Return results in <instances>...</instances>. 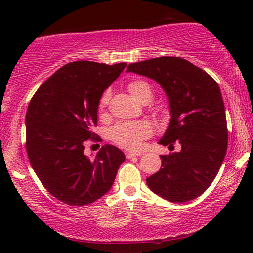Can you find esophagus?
<instances>
[{"label":"esophagus","instance_id":"34e87169","mask_svg":"<svg viewBox=\"0 0 253 253\" xmlns=\"http://www.w3.org/2000/svg\"><path fill=\"white\" fill-rule=\"evenodd\" d=\"M140 155H143L142 153H132V152H129V153H126V158H128V160H129V158H132V157H135V156H140Z\"/></svg>","mask_w":253,"mask_h":253}]
</instances>
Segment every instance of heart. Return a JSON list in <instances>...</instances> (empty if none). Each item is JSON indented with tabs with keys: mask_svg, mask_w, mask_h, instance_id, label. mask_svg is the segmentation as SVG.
I'll use <instances>...</instances> for the list:
<instances>
[{
	"mask_svg": "<svg viewBox=\"0 0 253 253\" xmlns=\"http://www.w3.org/2000/svg\"><path fill=\"white\" fill-rule=\"evenodd\" d=\"M128 91L136 100L143 102L152 98V89L147 83L143 80H134L127 85ZM109 101V91H105L100 97L99 110H104ZM152 134V127L145 122L119 123L109 131L110 139L115 144L127 149H138L143 140L148 138Z\"/></svg>",
	"mask_w": 253,
	"mask_h": 253,
	"instance_id": "1",
	"label": "heart"
}]
</instances>
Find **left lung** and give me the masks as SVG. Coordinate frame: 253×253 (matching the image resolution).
Masks as SVG:
<instances>
[{
    "label": "left lung",
    "instance_id": "8db88e82",
    "mask_svg": "<svg viewBox=\"0 0 253 253\" xmlns=\"http://www.w3.org/2000/svg\"><path fill=\"white\" fill-rule=\"evenodd\" d=\"M128 72L152 78L169 98L170 122L161 145L181 151L161 155L158 172L146 178L154 193L170 202L198 198L211 185L228 148L223 99L215 80L185 59L160 57L130 63Z\"/></svg>",
    "mask_w": 253,
    "mask_h": 253
}]
</instances>
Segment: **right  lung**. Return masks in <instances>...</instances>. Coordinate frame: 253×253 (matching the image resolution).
Segmentation results:
<instances>
[{"label":"right lung","mask_w":253,"mask_h":253,"mask_svg":"<svg viewBox=\"0 0 253 253\" xmlns=\"http://www.w3.org/2000/svg\"><path fill=\"white\" fill-rule=\"evenodd\" d=\"M127 65L92 61L67 63L42 84L30 101L27 153L32 169L51 195L68 205L90 204L113 186L124 153L106 144L90 160L88 140L100 142L97 126L100 97Z\"/></svg>","instance_id":"1"}]
</instances>
